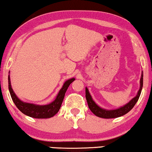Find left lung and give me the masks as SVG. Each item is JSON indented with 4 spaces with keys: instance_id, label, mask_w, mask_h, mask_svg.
Wrapping results in <instances>:
<instances>
[{
    "instance_id": "obj_1",
    "label": "left lung",
    "mask_w": 152,
    "mask_h": 152,
    "mask_svg": "<svg viewBox=\"0 0 152 152\" xmlns=\"http://www.w3.org/2000/svg\"><path fill=\"white\" fill-rule=\"evenodd\" d=\"M142 86L143 73L142 74L141 79H140V88L139 91H138L137 95H136V97L131 99V100H130L128 104H126L125 106L121 107V108L119 109H114V110H105V109H102L99 107L97 106L95 102L93 100V99H92L91 95H90L87 88H86V100H87L88 107H89L90 111H91L95 116L104 118H117V117H120L121 116H124V115L126 114H127L128 112H129V111L133 108V107L135 106V104L137 103V100L139 99L140 94H141L142 89Z\"/></svg>"
}]
</instances>
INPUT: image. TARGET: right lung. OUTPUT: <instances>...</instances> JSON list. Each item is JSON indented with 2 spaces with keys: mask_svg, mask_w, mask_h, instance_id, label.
Returning a JSON list of instances; mask_svg holds the SVG:
<instances>
[{
  "mask_svg": "<svg viewBox=\"0 0 152 152\" xmlns=\"http://www.w3.org/2000/svg\"><path fill=\"white\" fill-rule=\"evenodd\" d=\"M74 80L75 78H71L66 80L63 85L62 89L59 90L56 99L49 104L43 105V106L24 102L17 98L11 87L10 76H8V88L12 101L14 102L15 104L16 105L19 110L22 111L23 114L35 118H47L53 117L58 112L62 105L67 88Z\"/></svg>",
  "mask_w": 152,
  "mask_h": 152,
  "instance_id": "obj_1",
  "label": "right lung"
}]
</instances>
